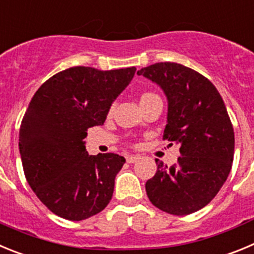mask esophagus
I'll use <instances>...</instances> for the list:
<instances>
[{
    "mask_svg": "<svg viewBox=\"0 0 254 254\" xmlns=\"http://www.w3.org/2000/svg\"><path fill=\"white\" fill-rule=\"evenodd\" d=\"M139 158H140V157H139V155H136V154L127 155V163H134V162L138 161Z\"/></svg>",
    "mask_w": 254,
    "mask_h": 254,
    "instance_id": "esophagus-1",
    "label": "esophagus"
}]
</instances>
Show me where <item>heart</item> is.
I'll list each match as a JSON object with an SVG mask.
<instances>
[{
	"label": "heart",
	"instance_id": "heart-1",
	"mask_svg": "<svg viewBox=\"0 0 254 254\" xmlns=\"http://www.w3.org/2000/svg\"><path fill=\"white\" fill-rule=\"evenodd\" d=\"M149 95H153V93H149V92H147V93H143V96H141V97H145V96H149Z\"/></svg>",
	"mask_w": 254,
	"mask_h": 254
}]
</instances>
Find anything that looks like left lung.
I'll return each instance as SVG.
<instances>
[{"instance_id":"obj_1","label":"left lung","mask_w":254,"mask_h":254,"mask_svg":"<svg viewBox=\"0 0 254 254\" xmlns=\"http://www.w3.org/2000/svg\"><path fill=\"white\" fill-rule=\"evenodd\" d=\"M163 90L168 101L163 139L180 145L168 167L159 159L145 184L155 207L189 215L206 206L227 181L234 157V130L220 93L206 77L178 63H155L138 70Z\"/></svg>"}]
</instances>
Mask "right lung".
<instances>
[{
    "instance_id": "1",
    "label": "right lung",
    "mask_w": 254,
    "mask_h": 254,
    "mask_svg": "<svg viewBox=\"0 0 254 254\" xmlns=\"http://www.w3.org/2000/svg\"><path fill=\"white\" fill-rule=\"evenodd\" d=\"M135 70L72 67L50 77L33 96L20 127V155L27 184L56 215L84 220L110 202L125 158L90 155L83 139L88 127L104 124Z\"/></svg>"
}]
</instances>
